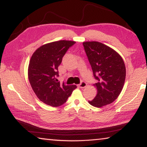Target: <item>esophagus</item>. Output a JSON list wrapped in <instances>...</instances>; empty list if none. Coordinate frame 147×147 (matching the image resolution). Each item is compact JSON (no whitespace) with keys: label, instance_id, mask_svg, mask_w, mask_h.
I'll return each instance as SVG.
<instances>
[{"label":"esophagus","instance_id":"obj_1","mask_svg":"<svg viewBox=\"0 0 147 147\" xmlns=\"http://www.w3.org/2000/svg\"><path fill=\"white\" fill-rule=\"evenodd\" d=\"M86 86H87V84L85 82H81V83L78 85V87L80 88H86Z\"/></svg>","mask_w":147,"mask_h":147}]
</instances>
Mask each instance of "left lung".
I'll list each match as a JSON object with an SVG mask.
<instances>
[{
    "label": "left lung",
    "mask_w": 147,
    "mask_h": 147,
    "mask_svg": "<svg viewBox=\"0 0 147 147\" xmlns=\"http://www.w3.org/2000/svg\"><path fill=\"white\" fill-rule=\"evenodd\" d=\"M83 45L97 80L93 84L97 94L88 102L92 106L101 108L112 103L120 94L125 82V64L117 52L100 42L85 41Z\"/></svg>",
    "instance_id": "obj_1"
}]
</instances>
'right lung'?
<instances>
[{
	"label": "right lung",
	"instance_id": "add662e5",
	"mask_svg": "<svg viewBox=\"0 0 147 147\" xmlns=\"http://www.w3.org/2000/svg\"><path fill=\"white\" fill-rule=\"evenodd\" d=\"M74 41L60 40L43 45L32 54L28 68L30 84L43 103L53 107L62 105L77 87L61 85L57 79L58 66Z\"/></svg>",
	"mask_w": 147,
	"mask_h": 147
}]
</instances>
